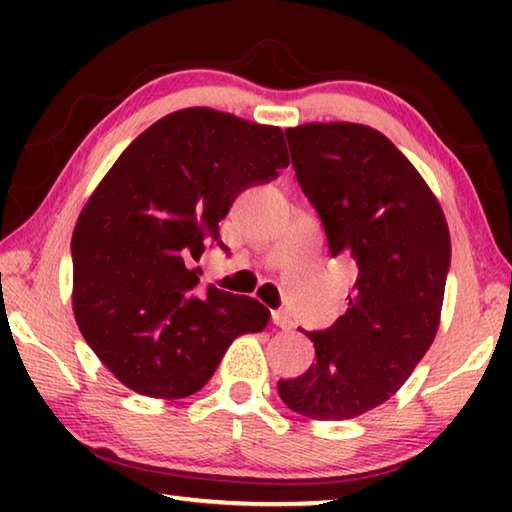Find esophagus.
<instances>
[{"label":"esophagus","mask_w":512,"mask_h":512,"mask_svg":"<svg viewBox=\"0 0 512 512\" xmlns=\"http://www.w3.org/2000/svg\"><path fill=\"white\" fill-rule=\"evenodd\" d=\"M273 325L275 327H280V329H284V332H287V329H291L293 327V320L287 316V311H282V309H277V311H273Z\"/></svg>","instance_id":"obj_1"}]
</instances>
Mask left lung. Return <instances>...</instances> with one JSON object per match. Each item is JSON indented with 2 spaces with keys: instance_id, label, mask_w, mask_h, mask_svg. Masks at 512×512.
Returning a JSON list of instances; mask_svg holds the SVG:
<instances>
[{
  "instance_id": "obj_1",
  "label": "left lung",
  "mask_w": 512,
  "mask_h": 512,
  "mask_svg": "<svg viewBox=\"0 0 512 512\" xmlns=\"http://www.w3.org/2000/svg\"><path fill=\"white\" fill-rule=\"evenodd\" d=\"M302 194L329 255L350 257L357 282L334 325L305 332L316 363L277 381L291 411L350 420L397 393L438 332L452 244L443 210L397 146L361 124L284 131Z\"/></svg>"
}]
</instances>
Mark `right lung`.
<instances>
[{"label": "right lung", "instance_id": "1", "mask_svg": "<svg viewBox=\"0 0 512 512\" xmlns=\"http://www.w3.org/2000/svg\"><path fill=\"white\" fill-rule=\"evenodd\" d=\"M289 167L280 128L187 108L119 155L72 237L74 316L83 339L135 393L180 400L210 381L228 345L262 332V302L196 291L205 246L248 187Z\"/></svg>", "mask_w": 512, "mask_h": 512}]
</instances>
